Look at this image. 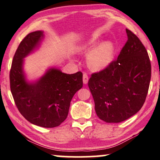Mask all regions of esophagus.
<instances>
[{"mask_svg": "<svg viewBox=\"0 0 160 160\" xmlns=\"http://www.w3.org/2000/svg\"><path fill=\"white\" fill-rule=\"evenodd\" d=\"M88 80H89V78H88V74L85 73V72H84V73L83 74V83H84V84H88Z\"/></svg>", "mask_w": 160, "mask_h": 160, "instance_id": "34e87169", "label": "esophagus"}]
</instances>
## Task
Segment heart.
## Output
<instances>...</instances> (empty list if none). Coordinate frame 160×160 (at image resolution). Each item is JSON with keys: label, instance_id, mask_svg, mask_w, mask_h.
Returning <instances> with one entry per match:
<instances>
[{"label": "heart", "instance_id": "1", "mask_svg": "<svg viewBox=\"0 0 160 160\" xmlns=\"http://www.w3.org/2000/svg\"><path fill=\"white\" fill-rule=\"evenodd\" d=\"M96 39H91L81 45L78 51L88 53L98 44ZM115 55V47L110 41H106L95 48L88 56V65L93 70H101L107 68L112 62Z\"/></svg>", "mask_w": 160, "mask_h": 160}]
</instances>
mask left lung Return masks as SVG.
I'll list each match as a JSON object with an SVG mask.
<instances>
[{
  "instance_id": "left-lung-1",
  "label": "left lung",
  "mask_w": 160,
  "mask_h": 160,
  "mask_svg": "<svg viewBox=\"0 0 160 160\" xmlns=\"http://www.w3.org/2000/svg\"><path fill=\"white\" fill-rule=\"evenodd\" d=\"M128 39L118 59L94 72L88 86L98 117L106 123H120L143 106L149 88L151 66L146 48L126 28Z\"/></svg>"
}]
</instances>
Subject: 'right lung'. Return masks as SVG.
<instances>
[{
  "label": "right lung",
  "mask_w": 160,
  "mask_h": 160,
  "mask_svg": "<svg viewBox=\"0 0 160 160\" xmlns=\"http://www.w3.org/2000/svg\"><path fill=\"white\" fill-rule=\"evenodd\" d=\"M43 37V32L37 31L20 43L10 70V89L18 110L27 121L41 127L53 128L67 118L70 101L83 86V74L80 71L67 74L51 68L37 82H27L23 59L39 46Z\"/></svg>",
  "instance_id": "right-lung-1"
}]
</instances>
